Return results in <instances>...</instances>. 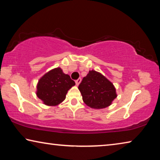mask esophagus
Wrapping results in <instances>:
<instances>
[{
  "label": "esophagus",
  "mask_w": 160,
  "mask_h": 160,
  "mask_svg": "<svg viewBox=\"0 0 160 160\" xmlns=\"http://www.w3.org/2000/svg\"><path fill=\"white\" fill-rule=\"evenodd\" d=\"M81 82V78H79V79H78L77 80H75V84H76V85L78 86L80 85V83Z\"/></svg>",
  "instance_id": "34e87169"
}]
</instances>
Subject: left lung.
<instances>
[{"instance_id":"left-lung-1","label":"left lung","mask_w":160,"mask_h":160,"mask_svg":"<svg viewBox=\"0 0 160 160\" xmlns=\"http://www.w3.org/2000/svg\"><path fill=\"white\" fill-rule=\"evenodd\" d=\"M78 89L85 104L94 109L108 107L117 97L113 83L94 70L83 78Z\"/></svg>"}]
</instances>
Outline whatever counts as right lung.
I'll return each mask as SVG.
<instances>
[{"mask_svg":"<svg viewBox=\"0 0 160 160\" xmlns=\"http://www.w3.org/2000/svg\"><path fill=\"white\" fill-rule=\"evenodd\" d=\"M75 82L61 68L45 73L38 81L37 96L47 106H57L66 99V94Z\"/></svg>","mask_w":160,"mask_h":160,"instance_id":"obj_1","label":"right lung"}]
</instances>
